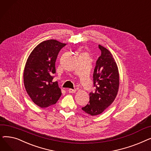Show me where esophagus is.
<instances>
[{
	"instance_id": "34e87169",
	"label": "esophagus",
	"mask_w": 151,
	"mask_h": 151,
	"mask_svg": "<svg viewBox=\"0 0 151 151\" xmlns=\"http://www.w3.org/2000/svg\"><path fill=\"white\" fill-rule=\"evenodd\" d=\"M76 92V89H69L68 92L69 93H75Z\"/></svg>"
}]
</instances>
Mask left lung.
<instances>
[{"instance_id": "8db88e82", "label": "left lung", "mask_w": 151, "mask_h": 151, "mask_svg": "<svg viewBox=\"0 0 151 151\" xmlns=\"http://www.w3.org/2000/svg\"><path fill=\"white\" fill-rule=\"evenodd\" d=\"M99 47L101 55L97 60L93 75L96 91L89 93V104L82 108L85 113L91 116L102 113L112 104L119 86V74L113 55L101 45H99Z\"/></svg>"}]
</instances>
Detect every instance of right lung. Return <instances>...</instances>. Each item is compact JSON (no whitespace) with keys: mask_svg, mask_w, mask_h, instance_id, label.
<instances>
[{"mask_svg":"<svg viewBox=\"0 0 151 151\" xmlns=\"http://www.w3.org/2000/svg\"><path fill=\"white\" fill-rule=\"evenodd\" d=\"M65 45L55 40L43 41L28 57L24 70V84L32 100L40 107L54 105L61 96L58 83L52 80L58 55Z\"/></svg>","mask_w":151,"mask_h":151,"instance_id":"right-lung-1","label":"right lung"}]
</instances>
